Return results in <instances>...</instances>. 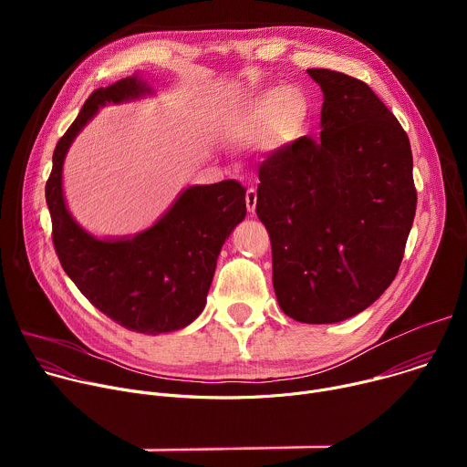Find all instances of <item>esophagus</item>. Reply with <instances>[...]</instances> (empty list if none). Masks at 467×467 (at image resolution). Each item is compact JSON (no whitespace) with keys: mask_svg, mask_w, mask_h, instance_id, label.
I'll return each instance as SVG.
<instances>
[{"mask_svg":"<svg viewBox=\"0 0 467 467\" xmlns=\"http://www.w3.org/2000/svg\"><path fill=\"white\" fill-rule=\"evenodd\" d=\"M245 205H247L249 213H254V209H256V190L253 186L247 188V192H245Z\"/></svg>","mask_w":467,"mask_h":467,"instance_id":"esophagus-1","label":"esophagus"}]
</instances>
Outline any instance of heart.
I'll return each mask as SVG.
<instances>
[{
    "instance_id": "obj_1",
    "label": "heart",
    "mask_w": 467,
    "mask_h": 467,
    "mask_svg": "<svg viewBox=\"0 0 467 467\" xmlns=\"http://www.w3.org/2000/svg\"><path fill=\"white\" fill-rule=\"evenodd\" d=\"M306 98L297 88L275 87L265 90L242 114V125L249 135H264L277 129L279 135L292 137L306 116Z\"/></svg>"
}]
</instances>
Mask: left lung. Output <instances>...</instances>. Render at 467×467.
<instances>
[{"mask_svg": "<svg viewBox=\"0 0 467 467\" xmlns=\"http://www.w3.org/2000/svg\"><path fill=\"white\" fill-rule=\"evenodd\" d=\"M306 72L323 92L319 140L301 137L260 164L256 216L283 312L338 323L375 303L401 265L418 203L412 150L366 83Z\"/></svg>", "mask_w": 467, "mask_h": 467, "instance_id": "left-lung-1", "label": "left lung"}]
</instances>
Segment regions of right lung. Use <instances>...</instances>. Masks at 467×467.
Instances as JSON below:
<instances>
[{
	"label": "right lung",
	"instance_id": "add662e5",
	"mask_svg": "<svg viewBox=\"0 0 467 467\" xmlns=\"http://www.w3.org/2000/svg\"><path fill=\"white\" fill-rule=\"evenodd\" d=\"M150 92L139 76L92 92L57 142L46 203L57 256L79 292L118 325L161 335L202 314L222 245L247 211L245 188L227 179L186 188L153 227L135 236L99 240L76 223L62 195V164L70 144L105 103Z\"/></svg>",
	"mask_w": 467,
	"mask_h": 467
}]
</instances>
